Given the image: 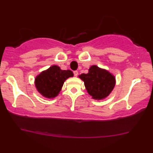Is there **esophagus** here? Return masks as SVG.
Instances as JSON below:
<instances>
[{
    "label": "esophagus",
    "instance_id": "1",
    "mask_svg": "<svg viewBox=\"0 0 153 153\" xmlns=\"http://www.w3.org/2000/svg\"><path fill=\"white\" fill-rule=\"evenodd\" d=\"M78 74H79V72H78V71H74V75L75 76H78Z\"/></svg>",
    "mask_w": 153,
    "mask_h": 153
}]
</instances>
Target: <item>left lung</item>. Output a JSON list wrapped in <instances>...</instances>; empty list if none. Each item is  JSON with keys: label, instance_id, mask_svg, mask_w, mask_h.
Returning a JSON list of instances; mask_svg holds the SVG:
<instances>
[{"label": "left lung", "instance_id": "left-lung-1", "mask_svg": "<svg viewBox=\"0 0 153 153\" xmlns=\"http://www.w3.org/2000/svg\"><path fill=\"white\" fill-rule=\"evenodd\" d=\"M79 77L84 81L89 95L95 100H102L107 97L116 84L114 76L96 65L91 66L88 74H81Z\"/></svg>", "mask_w": 153, "mask_h": 153}]
</instances>
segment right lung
<instances>
[{
  "instance_id": "right-lung-1",
  "label": "right lung",
  "mask_w": 153,
  "mask_h": 153,
  "mask_svg": "<svg viewBox=\"0 0 153 153\" xmlns=\"http://www.w3.org/2000/svg\"><path fill=\"white\" fill-rule=\"evenodd\" d=\"M72 76L71 70H62L58 66L53 65L35 78V86L44 97L53 98L58 95L65 81Z\"/></svg>"
}]
</instances>
